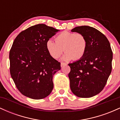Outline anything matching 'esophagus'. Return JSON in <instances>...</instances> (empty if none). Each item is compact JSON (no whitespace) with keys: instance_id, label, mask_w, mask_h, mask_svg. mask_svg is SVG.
I'll return each instance as SVG.
<instances>
[{"instance_id":"esophagus-1","label":"esophagus","mask_w":120,"mask_h":120,"mask_svg":"<svg viewBox=\"0 0 120 120\" xmlns=\"http://www.w3.org/2000/svg\"><path fill=\"white\" fill-rule=\"evenodd\" d=\"M66 65H67V64H66V63H61V67H63V66Z\"/></svg>"}]
</instances>
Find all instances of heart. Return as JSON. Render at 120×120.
<instances>
[{
	"label": "heart",
	"mask_w": 120,
	"mask_h": 120,
	"mask_svg": "<svg viewBox=\"0 0 120 120\" xmlns=\"http://www.w3.org/2000/svg\"><path fill=\"white\" fill-rule=\"evenodd\" d=\"M55 42L48 40L46 49L49 55L58 59L64 51L63 59L65 61L73 59L79 60L83 57L86 51L87 41L85 37L79 33L64 31L55 37Z\"/></svg>",
	"instance_id": "obj_1"
}]
</instances>
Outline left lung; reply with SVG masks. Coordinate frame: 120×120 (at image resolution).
<instances>
[{
  "instance_id": "1",
  "label": "left lung",
  "mask_w": 120,
  "mask_h": 120,
  "mask_svg": "<svg viewBox=\"0 0 120 120\" xmlns=\"http://www.w3.org/2000/svg\"><path fill=\"white\" fill-rule=\"evenodd\" d=\"M71 31L85 37L87 48L83 57L68 64L70 87L78 97H93L104 89L112 71L111 45L107 37L94 27L81 26Z\"/></svg>"
}]
</instances>
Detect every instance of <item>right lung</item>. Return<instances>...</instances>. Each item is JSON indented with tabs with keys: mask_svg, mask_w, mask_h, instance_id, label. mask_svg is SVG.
I'll use <instances>...</instances> for the list:
<instances>
[{
	"mask_svg": "<svg viewBox=\"0 0 120 120\" xmlns=\"http://www.w3.org/2000/svg\"><path fill=\"white\" fill-rule=\"evenodd\" d=\"M60 31L38 24L21 31L9 52L10 73L19 91L33 99L50 94L53 75L61 69L60 63L49 55L46 42Z\"/></svg>",
	"mask_w": 120,
	"mask_h": 120,
	"instance_id": "right-lung-1",
	"label": "right lung"
}]
</instances>
